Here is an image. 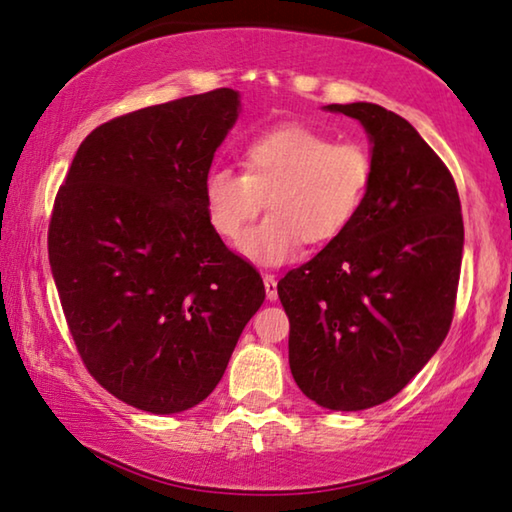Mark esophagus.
I'll return each mask as SVG.
<instances>
[{"instance_id":"1","label":"esophagus","mask_w":512,"mask_h":512,"mask_svg":"<svg viewBox=\"0 0 512 512\" xmlns=\"http://www.w3.org/2000/svg\"><path fill=\"white\" fill-rule=\"evenodd\" d=\"M264 289H266V298H269V300L278 298V280H275L273 275H269V273L264 275Z\"/></svg>"}]
</instances>
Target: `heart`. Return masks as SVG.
Segmentation results:
<instances>
[{
	"label": "heart",
	"instance_id": "obj_1",
	"mask_svg": "<svg viewBox=\"0 0 512 512\" xmlns=\"http://www.w3.org/2000/svg\"><path fill=\"white\" fill-rule=\"evenodd\" d=\"M241 170L214 168L202 198L212 230L237 243L270 200L272 216L239 243L259 266H280L303 241L314 248L342 239L362 214L373 184V157L362 143H335L305 125H278L250 136Z\"/></svg>",
	"mask_w": 512,
	"mask_h": 512
}]
</instances>
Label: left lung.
I'll return each instance as SVG.
<instances>
[{"label": "left lung", "mask_w": 512, "mask_h": 512, "mask_svg": "<svg viewBox=\"0 0 512 512\" xmlns=\"http://www.w3.org/2000/svg\"><path fill=\"white\" fill-rule=\"evenodd\" d=\"M323 109L364 127L373 184L351 230L289 271L278 296L300 392L355 412L399 394L442 346L465 227L451 173L408 120L371 102Z\"/></svg>", "instance_id": "obj_1"}]
</instances>
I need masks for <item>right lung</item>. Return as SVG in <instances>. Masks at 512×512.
<instances>
[{"label": "right lung", "instance_id": "right-lung-1", "mask_svg": "<svg viewBox=\"0 0 512 512\" xmlns=\"http://www.w3.org/2000/svg\"><path fill=\"white\" fill-rule=\"evenodd\" d=\"M241 111L232 88L154 104L86 136L54 202L50 266L86 369L152 415L205 401L264 282L225 248L202 186Z\"/></svg>", "mask_w": 512, "mask_h": 512}]
</instances>
